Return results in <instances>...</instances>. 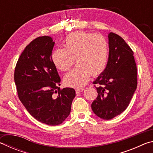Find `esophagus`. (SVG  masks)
Masks as SVG:
<instances>
[{"label":"esophagus","mask_w":153,"mask_h":153,"mask_svg":"<svg viewBox=\"0 0 153 153\" xmlns=\"http://www.w3.org/2000/svg\"><path fill=\"white\" fill-rule=\"evenodd\" d=\"M83 90H84V89L83 88H79V89H76V94H79V93H80V92H82Z\"/></svg>","instance_id":"34e87169"}]
</instances>
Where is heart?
<instances>
[{
    "mask_svg": "<svg viewBox=\"0 0 153 153\" xmlns=\"http://www.w3.org/2000/svg\"><path fill=\"white\" fill-rule=\"evenodd\" d=\"M63 45L64 48L53 51L51 60L56 68L65 71L73 65L75 59L77 65L64 77L67 86L76 88L84 87L91 74L98 76L105 69L108 46L102 36L75 32L67 36Z\"/></svg>",
    "mask_w": 153,
    "mask_h": 153,
    "instance_id": "heart-1",
    "label": "heart"
}]
</instances>
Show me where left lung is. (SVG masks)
I'll use <instances>...</instances> for the list:
<instances>
[{
    "label": "left lung",
    "instance_id": "obj_1",
    "mask_svg": "<svg viewBox=\"0 0 153 153\" xmlns=\"http://www.w3.org/2000/svg\"><path fill=\"white\" fill-rule=\"evenodd\" d=\"M108 38V62L93 82L98 85V97L91 107L98 117L109 120L128 107L137 88V68L133 51L125 40L113 32Z\"/></svg>",
    "mask_w": 153,
    "mask_h": 153
}]
</instances>
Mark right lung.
<instances>
[{"mask_svg":"<svg viewBox=\"0 0 153 153\" xmlns=\"http://www.w3.org/2000/svg\"><path fill=\"white\" fill-rule=\"evenodd\" d=\"M54 45L47 36L32 41L18 59L14 74L21 102L36 120L49 126L65 120L76 97L74 88H59L61 79L51 60Z\"/></svg>","mask_w":153,"mask_h":153,"instance_id":"1","label":"right lung"}]
</instances>
